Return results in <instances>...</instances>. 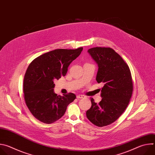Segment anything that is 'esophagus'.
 I'll use <instances>...</instances> for the list:
<instances>
[{"label":"esophagus","instance_id":"obj_1","mask_svg":"<svg viewBox=\"0 0 155 155\" xmlns=\"http://www.w3.org/2000/svg\"><path fill=\"white\" fill-rule=\"evenodd\" d=\"M84 97V96L82 95V94H78L77 96V99H81V98H83Z\"/></svg>","mask_w":155,"mask_h":155}]
</instances>
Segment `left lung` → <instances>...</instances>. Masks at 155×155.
Wrapping results in <instances>:
<instances>
[{
  "label": "left lung",
  "instance_id": "1",
  "mask_svg": "<svg viewBox=\"0 0 155 155\" xmlns=\"http://www.w3.org/2000/svg\"><path fill=\"white\" fill-rule=\"evenodd\" d=\"M98 65L96 81L102 83L101 101L91 98L86 117L93 124L103 127L115 121L127 107L133 91L129 66L111 48L94 47L87 50Z\"/></svg>",
  "mask_w": 155,
  "mask_h": 155
}]
</instances>
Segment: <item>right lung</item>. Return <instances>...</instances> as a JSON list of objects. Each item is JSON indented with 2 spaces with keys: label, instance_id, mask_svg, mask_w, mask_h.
I'll return each mask as SVG.
<instances>
[{
  "label": "right lung",
  "instance_id": "right-lung-1",
  "mask_svg": "<svg viewBox=\"0 0 155 155\" xmlns=\"http://www.w3.org/2000/svg\"><path fill=\"white\" fill-rule=\"evenodd\" d=\"M82 50V47L54 50L35 58L28 66L23 83L25 100L32 115L40 121H56L75 99L74 93L58 96L54 92V81L66 75L69 65Z\"/></svg>",
  "mask_w": 155,
  "mask_h": 155
}]
</instances>
